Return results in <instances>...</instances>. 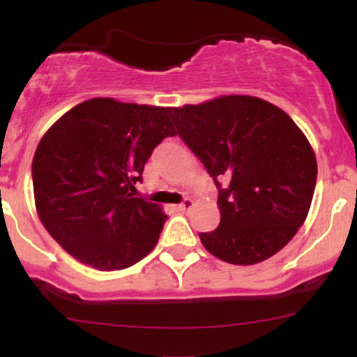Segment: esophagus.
I'll return each mask as SVG.
<instances>
[{"mask_svg":"<svg viewBox=\"0 0 357 357\" xmlns=\"http://www.w3.org/2000/svg\"><path fill=\"white\" fill-rule=\"evenodd\" d=\"M192 206H195V203H192V199L186 198L181 204H178V210H179V211H188V210H191Z\"/></svg>","mask_w":357,"mask_h":357,"instance_id":"obj_1","label":"esophagus"}]
</instances>
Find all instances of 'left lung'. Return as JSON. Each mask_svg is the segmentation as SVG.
<instances>
[{
    "label": "left lung",
    "instance_id": "left-lung-1",
    "mask_svg": "<svg viewBox=\"0 0 357 357\" xmlns=\"http://www.w3.org/2000/svg\"><path fill=\"white\" fill-rule=\"evenodd\" d=\"M169 114L220 188V225L199 235L203 247L233 265L280 252L312 203L317 161L305 134L280 107L252 96H221Z\"/></svg>",
    "mask_w": 357,
    "mask_h": 357
}]
</instances>
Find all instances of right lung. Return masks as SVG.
Masks as SVG:
<instances>
[{
    "label": "right lung",
    "instance_id": "obj_1",
    "mask_svg": "<svg viewBox=\"0 0 357 357\" xmlns=\"http://www.w3.org/2000/svg\"><path fill=\"white\" fill-rule=\"evenodd\" d=\"M176 136L169 107L96 97L65 112L40 139L33 195L40 221L67 253L110 272L153 252L162 208L132 198L162 139Z\"/></svg>",
    "mask_w": 357,
    "mask_h": 357
}]
</instances>
